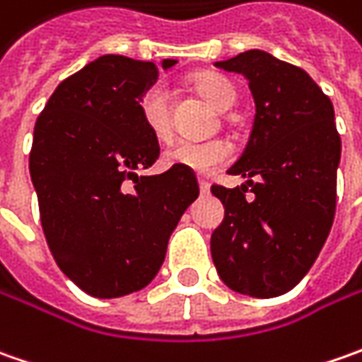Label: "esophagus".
Returning a JSON list of instances; mask_svg holds the SVG:
<instances>
[{
  "mask_svg": "<svg viewBox=\"0 0 362 362\" xmlns=\"http://www.w3.org/2000/svg\"><path fill=\"white\" fill-rule=\"evenodd\" d=\"M199 191L202 193H209V181L203 179V177H199Z\"/></svg>",
  "mask_w": 362,
  "mask_h": 362,
  "instance_id": "esophagus-1",
  "label": "esophagus"
}]
</instances>
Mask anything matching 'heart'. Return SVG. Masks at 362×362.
<instances>
[{
	"label": "heart",
	"instance_id": "b5f03b06",
	"mask_svg": "<svg viewBox=\"0 0 362 362\" xmlns=\"http://www.w3.org/2000/svg\"><path fill=\"white\" fill-rule=\"evenodd\" d=\"M191 84L195 90L202 94L207 103L219 108V110H230L235 105V88L231 86L226 78L202 72L191 78ZM139 115L145 124V129L157 141H169L173 136V120L169 110V98L167 92L160 86H151L139 100ZM231 157L230 143L214 139V141H181L177 145L169 146L163 155V163L169 167H185L193 173H211L214 169L226 165Z\"/></svg>",
	"mask_w": 362,
	"mask_h": 362
}]
</instances>
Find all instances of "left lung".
<instances>
[{
    "instance_id": "obj_1",
    "label": "left lung",
    "mask_w": 362,
    "mask_h": 362,
    "mask_svg": "<svg viewBox=\"0 0 362 362\" xmlns=\"http://www.w3.org/2000/svg\"><path fill=\"white\" fill-rule=\"evenodd\" d=\"M216 66L245 76L256 117L242 157L228 171L247 181L211 187L226 207L211 257L231 290L274 298L308 274L332 228L341 163L334 108L302 68L268 52L247 49Z\"/></svg>"
}]
</instances>
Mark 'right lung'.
<instances>
[{"instance_id":"1","label":"right lung","mask_w":362,"mask_h":362,"mask_svg":"<svg viewBox=\"0 0 362 362\" xmlns=\"http://www.w3.org/2000/svg\"><path fill=\"white\" fill-rule=\"evenodd\" d=\"M157 78L153 62L106 54L60 82L35 120L30 175L42 230L60 270L96 298L145 288L199 195L185 167L134 173L159 159V141L139 115Z\"/></svg>"}]
</instances>
